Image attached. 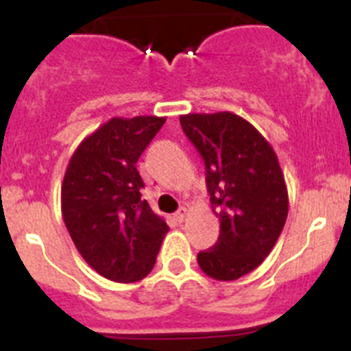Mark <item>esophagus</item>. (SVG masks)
Here are the masks:
<instances>
[{"instance_id":"34e87169","label":"esophagus","mask_w":351,"mask_h":351,"mask_svg":"<svg viewBox=\"0 0 351 351\" xmlns=\"http://www.w3.org/2000/svg\"><path fill=\"white\" fill-rule=\"evenodd\" d=\"M188 209H186V207H181V209L178 210V213H176V219H178V221H184L186 218H188Z\"/></svg>"}]
</instances>
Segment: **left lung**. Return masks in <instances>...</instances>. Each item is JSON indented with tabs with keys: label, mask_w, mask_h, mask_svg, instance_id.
Segmentation results:
<instances>
[{
	"label": "left lung",
	"mask_w": 351,
	"mask_h": 351,
	"mask_svg": "<svg viewBox=\"0 0 351 351\" xmlns=\"http://www.w3.org/2000/svg\"><path fill=\"white\" fill-rule=\"evenodd\" d=\"M179 121L206 161L210 206L219 218L218 243L198 253V265L213 280H239L265 260L283 230V170L267 138L237 114H184Z\"/></svg>",
	"instance_id": "1"
}]
</instances>
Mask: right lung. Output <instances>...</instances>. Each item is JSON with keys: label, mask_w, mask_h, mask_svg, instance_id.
Wrapping results in <instances>:
<instances>
[{"label": "right lung", "mask_w": 351, "mask_h": 351, "mask_svg": "<svg viewBox=\"0 0 351 351\" xmlns=\"http://www.w3.org/2000/svg\"><path fill=\"white\" fill-rule=\"evenodd\" d=\"M167 117H112L71 154L61 184V214L88 265L116 283L144 280L169 232L147 200L137 161Z\"/></svg>", "instance_id": "right-lung-1"}]
</instances>
